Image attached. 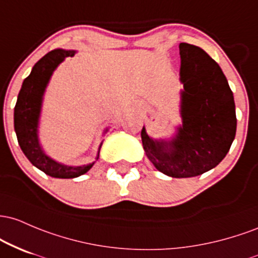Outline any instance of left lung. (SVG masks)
Segmentation results:
<instances>
[{"mask_svg": "<svg viewBox=\"0 0 258 258\" xmlns=\"http://www.w3.org/2000/svg\"><path fill=\"white\" fill-rule=\"evenodd\" d=\"M183 126L169 143L153 141L141 130L146 156L172 178H191L219 164L236 133L235 103L227 78L202 48L181 42Z\"/></svg>", "mask_w": 258, "mask_h": 258, "instance_id": "1", "label": "left lung"}]
</instances>
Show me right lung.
<instances>
[{
    "label": "right lung",
    "mask_w": 258,
    "mask_h": 258,
    "mask_svg": "<svg viewBox=\"0 0 258 258\" xmlns=\"http://www.w3.org/2000/svg\"><path fill=\"white\" fill-rule=\"evenodd\" d=\"M75 51L53 50L42 57L25 78L14 107V130L18 144L27 158L36 168L53 178L71 179L88 172L94 163L83 167H67L57 163L42 152L37 141V119L42 95L52 72L66 57H73ZM98 160V155H97Z\"/></svg>",
    "instance_id": "obj_1"
}]
</instances>
